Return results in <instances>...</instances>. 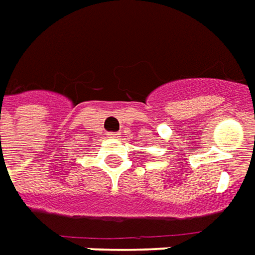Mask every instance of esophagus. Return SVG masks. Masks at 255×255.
Returning <instances> with one entry per match:
<instances>
[{"label":"esophagus","instance_id":"1","mask_svg":"<svg viewBox=\"0 0 255 255\" xmlns=\"http://www.w3.org/2000/svg\"><path fill=\"white\" fill-rule=\"evenodd\" d=\"M108 136L110 139H115V138H119V133L117 132H108Z\"/></svg>","mask_w":255,"mask_h":255}]
</instances>
